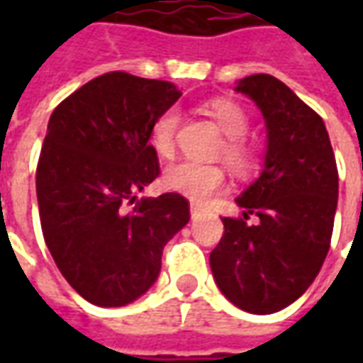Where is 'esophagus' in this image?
<instances>
[{
    "mask_svg": "<svg viewBox=\"0 0 363 363\" xmlns=\"http://www.w3.org/2000/svg\"><path fill=\"white\" fill-rule=\"evenodd\" d=\"M200 216H202V210H200V208L194 204L190 206V218H192V220H198Z\"/></svg>",
    "mask_w": 363,
    "mask_h": 363,
    "instance_id": "34e87169",
    "label": "esophagus"
}]
</instances>
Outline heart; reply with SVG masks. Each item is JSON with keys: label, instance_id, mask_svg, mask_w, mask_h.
I'll use <instances>...</instances> for the list:
<instances>
[{"label": "heart", "instance_id": "1", "mask_svg": "<svg viewBox=\"0 0 363 363\" xmlns=\"http://www.w3.org/2000/svg\"><path fill=\"white\" fill-rule=\"evenodd\" d=\"M210 116L216 120L228 140L223 143V157L228 165L237 171L245 173L252 165V150L245 142V132L249 130V118L245 111L233 101L220 99L208 104ZM181 112L179 108H167L159 114L150 130L151 150L159 157H173L174 145H177V130H179ZM163 182L169 190H173L181 196L189 198L196 204H204L213 194H218L225 186V173L218 165H206L196 161H181L167 169Z\"/></svg>", "mask_w": 363, "mask_h": 363}]
</instances>
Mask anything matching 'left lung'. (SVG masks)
I'll list each match as a JSON object with an SVG mask.
<instances>
[{
	"label": "left lung",
	"instance_id": "1",
	"mask_svg": "<svg viewBox=\"0 0 363 363\" xmlns=\"http://www.w3.org/2000/svg\"><path fill=\"white\" fill-rule=\"evenodd\" d=\"M267 124L260 177L235 198L243 218H221L223 237L210 255L213 280L239 309L270 315L317 278L333 237L338 171L325 122L268 74L239 79ZM255 213L257 224H247Z\"/></svg>",
	"mask_w": 363,
	"mask_h": 363
}]
</instances>
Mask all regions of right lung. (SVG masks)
Wrapping results in <instances>:
<instances>
[{
    "mask_svg": "<svg viewBox=\"0 0 363 363\" xmlns=\"http://www.w3.org/2000/svg\"><path fill=\"white\" fill-rule=\"evenodd\" d=\"M182 93L124 72L99 75L56 106L36 167L46 247L89 303L122 307L155 284L163 247L190 220L186 198H142L159 174L150 130Z\"/></svg>",
    "mask_w": 363,
    "mask_h": 363,
    "instance_id": "add662e5",
    "label": "right lung"
}]
</instances>
